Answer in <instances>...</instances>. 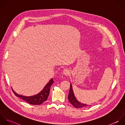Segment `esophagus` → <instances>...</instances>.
<instances>
[{"instance_id":"1","label":"esophagus","mask_w":125,"mask_h":125,"mask_svg":"<svg viewBox=\"0 0 125 125\" xmlns=\"http://www.w3.org/2000/svg\"><path fill=\"white\" fill-rule=\"evenodd\" d=\"M63 74H65V75H69V74H70V73L69 70L68 69H64V70H63Z\"/></svg>"}]
</instances>
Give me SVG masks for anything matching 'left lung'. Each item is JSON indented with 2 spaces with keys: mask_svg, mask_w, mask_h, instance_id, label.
I'll use <instances>...</instances> for the list:
<instances>
[{
  "mask_svg": "<svg viewBox=\"0 0 125 125\" xmlns=\"http://www.w3.org/2000/svg\"><path fill=\"white\" fill-rule=\"evenodd\" d=\"M68 99L70 102L72 104V105L76 108H81L89 106L88 105L84 104L83 103H80L76 99L73 92L72 84H71L70 85V89L69 94L68 95Z\"/></svg>",
  "mask_w": 125,
  "mask_h": 125,
  "instance_id": "1",
  "label": "left lung"
}]
</instances>
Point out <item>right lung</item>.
<instances>
[{
  "label": "right lung",
  "instance_id": "add662e5",
  "mask_svg": "<svg viewBox=\"0 0 125 125\" xmlns=\"http://www.w3.org/2000/svg\"><path fill=\"white\" fill-rule=\"evenodd\" d=\"M53 82V80L52 78L44 87V89L42 91H41L39 94L31 96H25L18 94L12 90V88L11 89L15 96L20 97V98L30 104L39 105L42 104L48 99V97L50 94L51 87Z\"/></svg>",
  "mask_w": 125,
  "mask_h": 125
}]
</instances>
